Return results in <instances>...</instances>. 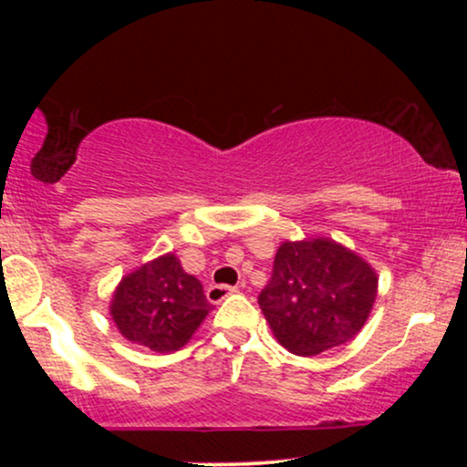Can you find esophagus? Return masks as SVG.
I'll list each match as a JSON object with an SVG mask.
<instances>
[{
  "label": "esophagus",
  "instance_id": "esophagus-1",
  "mask_svg": "<svg viewBox=\"0 0 467 467\" xmlns=\"http://www.w3.org/2000/svg\"><path fill=\"white\" fill-rule=\"evenodd\" d=\"M237 292V287H230V285H211L206 289V298H208V303H213V305H217V303H222L223 298H228L230 294H234Z\"/></svg>",
  "mask_w": 467,
  "mask_h": 467
}]
</instances>
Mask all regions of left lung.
<instances>
[{
  "label": "left lung",
  "instance_id": "1",
  "mask_svg": "<svg viewBox=\"0 0 467 467\" xmlns=\"http://www.w3.org/2000/svg\"><path fill=\"white\" fill-rule=\"evenodd\" d=\"M375 296L373 267L345 245L318 237L283 241L259 307L287 351L316 356L356 337Z\"/></svg>",
  "mask_w": 467,
  "mask_h": 467
}]
</instances>
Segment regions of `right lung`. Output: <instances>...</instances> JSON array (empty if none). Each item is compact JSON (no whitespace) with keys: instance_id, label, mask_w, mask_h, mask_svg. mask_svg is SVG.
<instances>
[{"instance_id":"right-lung-1","label":"right lung","mask_w":467,"mask_h":467,"mask_svg":"<svg viewBox=\"0 0 467 467\" xmlns=\"http://www.w3.org/2000/svg\"><path fill=\"white\" fill-rule=\"evenodd\" d=\"M211 307L202 283L186 275L178 256L169 252L122 276L109 312L127 340L169 353L191 340Z\"/></svg>"}]
</instances>
